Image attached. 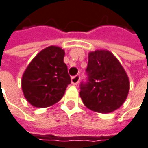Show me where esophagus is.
<instances>
[{"label": "esophagus", "mask_w": 148, "mask_h": 148, "mask_svg": "<svg viewBox=\"0 0 148 148\" xmlns=\"http://www.w3.org/2000/svg\"><path fill=\"white\" fill-rule=\"evenodd\" d=\"M79 79H80V76L79 74H77L75 76H73L71 78V84H74V85H77L78 83L79 82Z\"/></svg>", "instance_id": "34e87169"}]
</instances>
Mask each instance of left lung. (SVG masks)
<instances>
[{
  "instance_id": "obj_1",
  "label": "left lung",
  "mask_w": 148,
  "mask_h": 148,
  "mask_svg": "<svg viewBox=\"0 0 148 148\" xmlns=\"http://www.w3.org/2000/svg\"><path fill=\"white\" fill-rule=\"evenodd\" d=\"M87 82L80 84V97L90 110L109 113L123 105L129 92V79L118 59L108 50L88 54Z\"/></svg>"
}]
</instances>
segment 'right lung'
Returning <instances> with one entry per match:
<instances>
[{
	"instance_id": "right-lung-1",
	"label": "right lung",
	"mask_w": 148,
	"mask_h": 148,
	"mask_svg": "<svg viewBox=\"0 0 148 148\" xmlns=\"http://www.w3.org/2000/svg\"><path fill=\"white\" fill-rule=\"evenodd\" d=\"M64 51L58 46L41 50L24 72L21 88L25 98L36 108L49 107L61 99L71 83Z\"/></svg>"
}]
</instances>
